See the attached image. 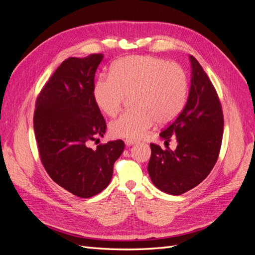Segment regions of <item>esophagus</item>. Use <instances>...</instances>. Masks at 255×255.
<instances>
[{
    "label": "esophagus",
    "instance_id": "obj_1",
    "mask_svg": "<svg viewBox=\"0 0 255 255\" xmlns=\"http://www.w3.org/2000/svg\"><path fill=\"white\" fill-rule=\"evenodd\" d=\"M126 144L128 145V146H129V145H133V144H135V143H137L138 141L137 140H135V139H126Z\"/></svg>",
    "mask_w": 255,
    "mask_h": 255
}]
</instances>
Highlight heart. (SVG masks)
Masks as SVG:
<instances>
[{
  "label": "heart",
  "instance_id": "b5f03b06",
  "mask_svg": "<svg viewBox=\"0 0 255 255\" xmlns=\"http://www.w3.org/2000/svg\"><path fill=\"white\" fill-rule=\"evenodd\" d=\"M186 71L175 63L155 56H128L113 65L111 75L96 81L94 98L99 109L110 117L117 116L128 97L134 109L112 122L116 137L138 139L153 127L171 122L186 103Z\"/></svg>",
  "mask_w": 255,
  "mask_h": 255
}]
</instances>
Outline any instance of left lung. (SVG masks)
Here are the masks:
<instances>
[{
  "mask_svg": "<svg viewBox=\"0 0 255 255\" xmlns=\"http://www.w3.org/2000/svg\"><path fill=\"white\" fill-rule=\"evenodd\" d=\"M192 68L189 97L181 114L161 130L170 140L175 136L174 151L151 143L148 172L152 183L169 195L179 196L201 183L218 159L223 135L220 100L199 61L190 56Z\"/></svg>",
  "mask_w": 255,
  "mask_h": 255,
  "instance_id": "8db88e82",
  "label": "left lung"
}]
</instances>
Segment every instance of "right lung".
Here are the masks:
<instances>
[{"instance_id":"obj_1","label":"right lung","mask_w":255,"mask_h":255,"mask_svg":"<svg viewBox=\"0 0 255 255\" xmlns=\"http://www.w3.org/2000/svg\"><path fill=\"white\" fill-rule=\"evenodd\" d=\"M102 54L69 57L45 83L36 100L34 130L41 163L51 179L74 196L91 198L112 180L125 150L121 139L88 148L103 136L106 122L94 98Z\"/></svg>"}]
</instances>
